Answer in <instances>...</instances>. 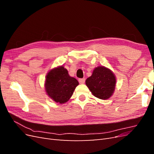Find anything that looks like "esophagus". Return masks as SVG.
<instances>
[{
  "instance_id": "1",
  "label": "esophagus",
  "mask_w": 154,
  "mask_h": 154,
  "mask_svg": "<svg viewBox=\"0 0 154 154\" xmlns=\"http://www.w3.org/2000/svg\"><path fill=\"white\" fill-rule=\"evenodd\" d=\"M78 81H79V82H80V83H81V84H83V83H85V78H80V79H79Z\"/></svg>"
}]
</instances>
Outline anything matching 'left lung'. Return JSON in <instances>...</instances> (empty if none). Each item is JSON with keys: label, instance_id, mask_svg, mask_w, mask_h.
I'll return each instance as SVG.
<instances>
[{"label": "left lung", "instance_id": "left-lung-1", "mask_svg": "<svg viewBox=\"0 0 154 154\" xmlns=\"http://www.w3.org/2000/svg\"><path fill=\"white\" fill-rule=\"evenodd\" d=\"M116 76L111 70L103 66L96 67L85 83L95 97L107 100L112 95L116 87Z\"/></svg>", "mask_w": 154, "mask_h": 154}]
</instances>
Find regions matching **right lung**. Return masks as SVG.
Masks as SVG:
<instances>
[{
  "mask_svg": "<svg viewBox=\"0 0 154 154\" xmlns=\"http://www.w3.org/2000/svg\"><path fill=\"white\" fill-rule=\"evenodd\" d=\"M79 83L69 76L63 66L51 69L45 78V89L47 94L57 103L63 104L71 98Z\"/></svg>",
  "mask_w": 154,
  "mask_h": 154,
  "instance_id": "1",
  "label": "right lung"
}]
</instances>
